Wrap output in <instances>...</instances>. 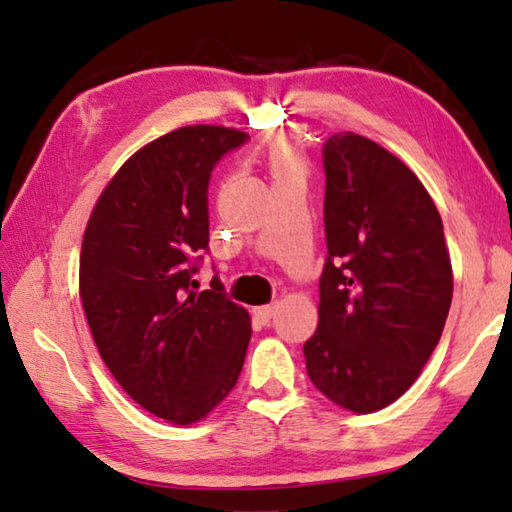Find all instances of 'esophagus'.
<instances>
[{
    "label": "esophagus",
    "mask_w": 512,
    "mask_h": 512,
    "mask_svg": "<svg viewBox=\"0 0 512 512\" xmlns=\"http://www.w3.org/2000/svg\"><path fill=\"white\" fill-rule=\"evenodd\" d=\"M274 306H261V308H254V317L261 321V324H270V319L274 317Z\"/></svg>",
    "instance_id": "1"
}]
</instances>
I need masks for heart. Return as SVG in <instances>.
Segmentation results:
<instances>
[{"mask_svg":"<svg viewBox=\"0 0 512 512\" xmlns=\"http://www.w3.org/2000/svg\"><path fill=\"white\" fill-rule=\"evenodd\" d=\"M263 164L272 179L288 177L294 173H306V155L297 141L290 137H272L263 143Z\"/></svg>","mask_w":512,"mask_h":512,"instance_id":"heart-1","label":"heart"}]
</instances>
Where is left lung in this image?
<instances>
[{
	"label": "left lung",
	"mask_w": 512,
	"mask_h": 512,
	"mask_svg": "<svg viewBox=\"0 0 512 512\" xmlns=\"http://www.w3.org/2000/svg\"><path fill=\"white\" fill-rule=\"evenodd\" d=\"M328 261L306 369L337 407L373 414L423 371L450 312L443 222L414 170L380 143L337 132L324 146Z\"/></svg>",
	"instance_id": "left-lung-1"
}]
</instances>
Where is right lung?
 <instances>
[{"label": "right lung", "instance_id": "add662e5", "mask_svg": "<svg viewBox=\"0 0 512 512\" xmlns=\"http://www.w3.org/2000/svg\"><path fill=\"white\" fill-rule=\"evenodd\" d=\"M245 139L184 125L146 143L107 182L83 233L78 288L98 353L137 405L173 425L200 423L229 396L251 339L249 312L218 279L193 290L211 170Z\"/></svg>", "mask_w": 512, "mask_h": 512}]
</instances>
